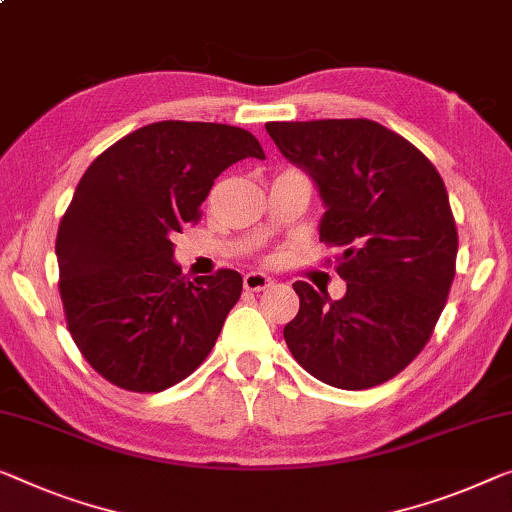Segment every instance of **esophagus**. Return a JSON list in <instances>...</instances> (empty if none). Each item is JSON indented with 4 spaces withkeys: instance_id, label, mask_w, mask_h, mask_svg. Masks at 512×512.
Returning <instances> with one entry per match:
<instances>
[{
    "instance_id": "1",
    "label": "esophagus",
    "mask_w": 512,
    "mask_h": 512,
    "mask_svg": "<svg viewBox=\"0 0 512 512\" xmlns=\"http://www.w3.org/2000/svg\"><path fill=\"white\" fill-rule=\"evenodd\" d=\"M271 282L273 280L262 271H250V273H246V276H243V287L250 289V292H262V289L269 287Z\"/></svg>"
}]
</instances>
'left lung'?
I'll return each instance as SVG.
<instances>
[{
  "label": "left lung",
  "instance_id": "1",
  "mask_svg": "<svg viewBox=\"0 0 512 512\" xmlns=\"http://www.w3.org/2000/svg\"><path fill=\"white\" fill-rule=\"evenodd\" d=\"M280 154L324 202L319 241L340 246L342 299L296 280L289 352L324 384H384L430 340L455 278L457 230L439 172L414 144L370 119L271 121Z\"/></svg>",
  "mask_w": 512,
  "mask_h": 512
}]
</instances>
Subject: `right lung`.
Listing matches in <instances>:
<instances>
[{
  "label": "right lung",
  "instance_id": "right-lung-1",
  "mask_svg": "<svg viewBox=\"0 0 512 512\" xmlns=\"http://www.w3.org/2000/svg\"><path fill=\"white\" fill-rule=\"evenodd\" d=\"M243 158L264 160L243 128L158 121L114 142L75 188L57 232L59 292L75 345L119 388L165 391L216 345L243 278H186L172 239Z\"/></svg>",
  "mask_w": 512,
  "mask_h": 512
}]
</instances>
